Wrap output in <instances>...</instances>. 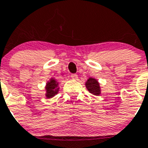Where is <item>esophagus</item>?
Masks as SVG:
<instances>
[{"label": "esophagus", "mask_w": 148, "mask_h": 148, "mask_svg": "<svg viewBox=\"0 0 148 148\" xmlns=\"http://www.w3.org/2000/svg\"><path fill=\"white\" fill-rule=\"evenodd\" d=\"M71 78L74 79H78V76L76 74H72L71 75Z\"/></svg>", "instance_id": "obj_1"}]
</instances>
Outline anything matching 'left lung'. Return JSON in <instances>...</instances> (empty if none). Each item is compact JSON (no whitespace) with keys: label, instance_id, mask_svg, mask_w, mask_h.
<instances>
[{"label":"left lung","instance_id":"8db88e82","mask_svg":"<svg viewBox=\"0 0 148 148\" xmlns=\"http://www.w3.org/2000/svg\"><path fill=\"white\" fill-rule=\"evenodd\" d=\"M86 87L88 90V92L94 95H101L100 83L95 78H89L86 83Z\"/></svg>","mask_w":148,"mask_h":148}]
</instances>
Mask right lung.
Returning <instances> with one entry per match:
<instances>
[{
    "mask_svg": "<svg viewBox=\"0 0 148 148\" xmlns=\"http://www.w3.org/2000/svg\"><path fill=\"white\" fill-rule=\"evenodd\" d=\"M59 87H58V83L56 82V80L53 78H51L50 79V81H48L46 84L45 90L46 94L45 96L47 98H51L53 96H55L56 94L59 92Z\"/></svg>",
    "mask_w": 148,
    "mask_h": 148,
    "instance_id": "add662e5",
    "label": "right lung"
}]
</instances>
